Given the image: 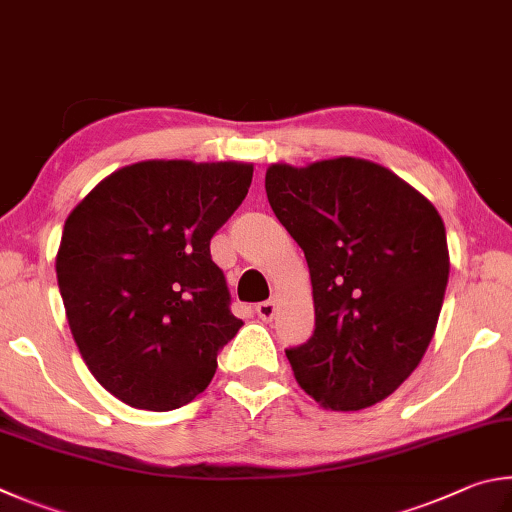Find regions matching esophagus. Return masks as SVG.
Listing matches in <instances>:
<instances>
[{"label":"esophagus","instance_id":"1","mask_svg":"<svg viewBox=\"0 0 512 512\" xmlns=\"http://www.w3.org/2000/svg\"><path fill=\"white\" fill-rule=\"evenodd\" d=\"M256 312H258V317H261L263 321H270V319L274 317V312H276V301H274V299H270V301L258 303V306H256Z\"/></svg>","mask_w":512,"mask_h":512}]
</instances>
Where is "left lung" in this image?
<instances>
[{
  "label": "left lung",
  "mask_w": 512,
  "mask_h": 512,
  "mask_svg": "<svg viewBox=\"0 0 512 512\" xmlns=\"http://www.w3.org/2000/svg\"><path fill=\"white\" fill-rule=\"evenodd\" d=\"M272 211L306 254L315 333L288 348L321 407L357 411L391 396L423 360L450 276L445 224L405 179L369 159L272 164Z\"/></svg>",
  "instance_id": "obj_1"
}]
</instances>
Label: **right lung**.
Here are the masks:
<instances>
[{
    "label": "right lung",
    "instance_id": "add662e5",
    "mask_svg": "<svg viewBox=\"0 0 512 512\" xmlns=\"http://www.w3.org/2000/svg\"><path fill=\"white\" fill-rule=\"evenodd\" d=\"M251 175L242 161H139L98 182L65 220L56 274L71 335L125 405L170 411L209 387L242 326L209 245Z\"/></svg>",
    "mask_w": 512,
    "mask_h": 512
}]
</instances>
